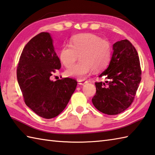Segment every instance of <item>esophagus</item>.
<instances>
[{
  "label": "esophagus",
  "instance_id": "esophagus-1",
  "mask_svg": "<svg viewBox=\"0 0 155 155\" xmlns=\"http://www.w3.org/2000/svg\"><path fill=\"white\" fill-rule=\"evenodd\" d=\"M78 82V84H84L88 83V81H87V80H79Z\"/></svg>",
  "mask_w": 155,
  "mask_h": 155
}]
</instances>
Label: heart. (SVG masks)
I'll return each instance as SVG.
<instances>
[{
  "instance_id": "b5f03b06",
  "label": "heart",
  "mask_w": 155,
  "mask_h": 155,
  "mask_svg": "<svg viewBox=\"0 0 155 155\" xmlns=\"http://www.w3.org/2000/svg\"><path fill=\"white\" fill-rule=\"evenodd\" d=\"M71 45H64L59 52V58L66 68L72 66L79 58L77 64L66 71L69 77L82 80L93 70L99 71L105 68L110 61V42L93 33H81L72 37Z\"/></svg>"
}]
</instances>
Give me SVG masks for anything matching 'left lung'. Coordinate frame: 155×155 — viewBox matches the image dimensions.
Segmentation results:
<instances>
[{
	"mask_svg": "<svg viewBox=\"0 0 155 155\" xmlns=\"http://www.w3.org/2000/svg\"><path fill=\"white\" fill-rule=\"evenodd\" d=\"M109 66L99 75L105 83L95 82L94 106L102 113L117 115L132 104L141 81L140 60L135 47L128 39L117 41Z\"/></svg>",
	"mask_w": 155,
	"mask_h": 155,
	"instance_id": "obj_1",
	"label": "left lung"
}]
</instances>
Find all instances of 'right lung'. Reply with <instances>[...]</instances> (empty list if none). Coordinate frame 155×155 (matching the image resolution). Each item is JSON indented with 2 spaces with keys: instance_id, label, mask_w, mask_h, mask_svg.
Here are the masks:
<instances>
[{
  "instance_id": "right-lung-1",
  "label": "right lung",
  "mask_w": 155,
  "mask_h": 155,
  "mask_svg": "<svg viewBox=\"0 0 155 155\" xmlns=\"http://www.w3.org/2000/svg\"><path fill=\"white\" fill-rule=\"evenodd\" d=\"M61 67L50 33L41 32L24 47L17 77L27 106L39 116L51 119L64 110L77 85L73 78L50 77Z\"/></svg>"
}]
</instances>
